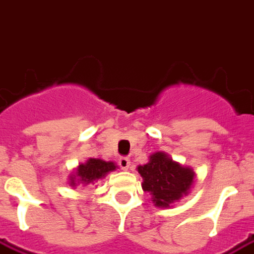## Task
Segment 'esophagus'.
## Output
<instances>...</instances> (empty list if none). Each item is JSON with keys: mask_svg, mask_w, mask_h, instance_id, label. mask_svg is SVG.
Instances as JSON below:
<instances>
[{"mask_svg": "<svg viewBox=\"0 0 254 254\" xmlns=\"http://www.w3.org/2000/svg\"><path fill=\"white\" fill-rule=\"evenodd\" d=\"M118 165L121 167L122 170H127L129 169V166H130V159L129 158H125V156H122L118 159Z\"/></svg>", "mask_w": 254, "mask_h": 254, "instance_id": "esophagus-1", "label": "esophagus"}]
</instances>
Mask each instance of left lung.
I'll use <instances>...</instances> for the list:
<instances>
[{"instance_id":"8db88e82","label":"left lung","mask_w":254,"mask_h":254,"mask_svg":"<svg viewBox=\"0 0 254 254\" xmlns=\"http://www.w3.org/2000/svg\"><path fill=\"white\" fill-rule=\"evenodd\" d=\"M137 171L143 177V190L148 191L152 202L159 208H169L187 196L196 176L190 167L174 162L165 152L151 155L148 163L138 166Z\"/></svg>"}]
</instances>
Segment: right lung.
Instances as JSON below:
<instances>
[{
	"mask_svg": "<svg viewBox=\"0 0 254 254\" xmlns=\"http://www.w3.org/2000/svg\"><path fill=\"white\" fill-rule=\"evenodd\" d=\"M117 169V165L114 162H106L102 159H94L89 158L85 163L78 165L77 170L74 174L70 176V187H77V185H89L94 184L98 180L105 178L107 173L114 171Z\"/></svg>",
	"mask_w": 254,
	"mask_h": 254,
	"instance_id": "1",
	"label": "right lung"
}]
</instances>
